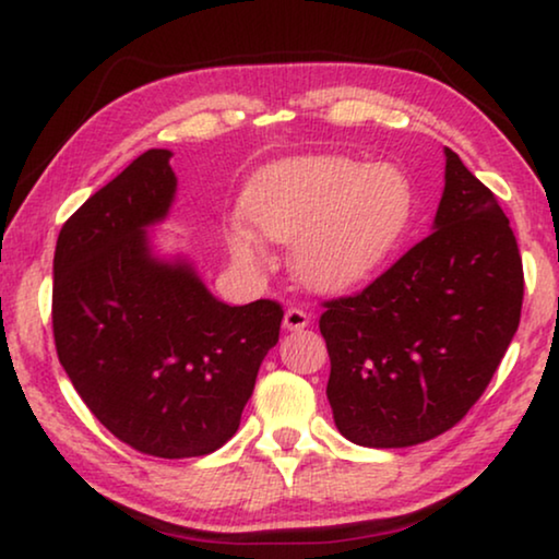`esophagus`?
Returning a JSON list of instances; mask_svg holds the SVG:
<instances>
[{"instance_id": "obj_1", "label": "esophagus", "mask_w": 559, "mask_h": 559, "mask_svg": "<svg viewBox=\"0 0 559 559\" xmlns=\"http://www.w3.org/2000/svg\"><path fill=\"white\" fill-rule=\"evenodd\" d=\"M311 324V313L304 309V306H288L286 313H283V326L288 329V332H301Z\"/></svg>"}]
</instances>
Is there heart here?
I'll return each mask as SVG.
<instances>
[{
  "label": "heart",
  "mask_w": 559,
  "mask_h": 559,
  "mask_svg": "<svg viewBox=\"0 0 559 559\" xmlns=\"http://www.w3.org/2000/svg\"><path fill=\"white\" fill-rule=\"evenodd\" d=\"M415 194L403 169L349 156H298L265 169L246 194L248 219L276 242H296L294 271L309 288L347 290L372 278L413 223ZM233 253L253 265L255 240Z\"/></svg>",
  "instance_id": "obj_1"
}]
</instances>
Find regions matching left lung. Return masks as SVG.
<instances>
[{
	"label": "left lung",
	"mask_w": 559,
	"mask_h": 559,
	"mask_svg": "<svg viewBox=\"0 0 559 559\" xmlns=\"http://www.w3.org/2000/svg\"><path fill=\"white\" fill-rule=\"evenodd\" d=\"M522 298V255L504 210L445 148L433 233L359 294L324 301L326 397L340 433L367 448H407L451 430L489 388Z\"/></svg>",
	"instance_id": "1"
}]
</instances>
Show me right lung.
<instances>
[{
  "label": "right lung",
  "mask_w": 559,
  "mask_h": 559,
  "mask_svg": "<svg viewBox=\"0 0 559 559\" xmlns=\"http://www.w3.org/2000/svg\"><path fill=\"white\" fill-rule=\"evenodd\" d=\"M171 152L148 148L62 225L52 336L88 411L133 451L194 459L240 426L283 306H227L190 263L152 255L146 227L175 200Z\"/></svg>",
  "instance_id": "obj_1"
}]
</instances>
